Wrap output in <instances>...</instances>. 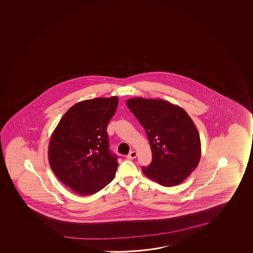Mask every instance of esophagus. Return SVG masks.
Listing matches in <instances>:
<instances>
[{"mask_svg":"<svg viewBox=\"0 0 253 253\" xmlns=\"http://www.w3.org/2000/svg\"><path fill=\"white\" fill-rule=\"evenodd\" d=\"M137 152L132 151V152H130V153H128V155H127V158L129 159V160H132V159H135V158L137 157Z\"/></svg>","mask_w":253,"mask_h":253,"instance_id":"obj_1","label":"esophagus"}]
</instances>
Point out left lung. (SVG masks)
Returning <instances> with one entry per match:
<instances>
[{
    "label": "left lung",
    "instance_id": "obj_1",
    "mask_svg": "<svg viewBox=\"0 0 253 253\" xmlns=\"http://www.w3.org/2000/svg\"><path fill=\"white\" fill-rule=\"evenodd\" d=\"M127 107L145 128L153 161L142 171L162 186L178 185L198 167L201 156L199 131L182 108L164 100L132 98Z\"/></svg>",
    "mask_w": 253,
    "mask_h": 253
}]
</instances>
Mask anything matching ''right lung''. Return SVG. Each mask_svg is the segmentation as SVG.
<instances>
[{
    "instance_id": "right-lung-1",
    "label": "right lung",
    "mask_w": 253,
    "mask_h": 253,
    "mask_svg": "<svg viewBox=\"0 0 253 253\" xmlns=\"http://www.w3.org/2000/svg\"><path fill=\"white\" fill-rule=\"evenodd\" d=\"M118 100L113 96L75 104L52 133L48 145L51 169L80 196L100 191L116 175L118 162L109 150L107 127Z\"/></svg>"
}]
</instances>
